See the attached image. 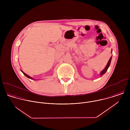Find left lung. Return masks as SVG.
Returning a JSON list of instances; mask_svg holds the SVG:
<instances>
[{
    "instance_id": "1",
    "label": "left lung",
    "mask_w": 130,
    "mask_h": 130,
    "mask_svg": "<svg viewBox=\"0 0 130 130\" xmlns=\"http://www.w3.org/2000/svg\"><path fill=\"white\" fill-rule=\"evenodd\" d=\"M111 52H112V51H111ZM112 56H111V57L110 58V59H109V61H108V62L107 65H106L105 67L104 68V69L103 70H102L101 71V72H100V75L101 77H102V76L104 75V74L106 72L107 70L108 69V67H109L110 64V62H111V60H112Z\"/></svg>"
}]
</instances>
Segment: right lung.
<instances>
[{
	"label": "right lung",
	"mask_w": 130,
	"mask_h": 130,
	"mask_svg": "<svg viewBox=\"0 0 130 130\" xmlns=\"http://www.w3.org/2000/svg\"><path fill=\"white\" fill-rule=\"evenodd\" d=\"M21 71L24 73V75L25 76H26L27 78H29V79H32V80H36V79H34V78H32L31 77H30V76H28V75H27L26 73H25L22 70H21Z\"/></svg>",
	"instance_id": "right-lung-1"
}]
</instances>
